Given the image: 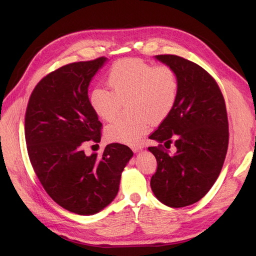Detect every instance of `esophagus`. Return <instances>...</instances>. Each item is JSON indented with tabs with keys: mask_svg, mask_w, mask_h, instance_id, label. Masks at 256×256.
<instances>
[{
	"mask_svg": "<svg viewBox=\"0 0 256 256\" xmlns=\"http://www.w3.org/2000/svg\"><path fill=\"white\" fill-rule=\"evenodd\" d=\"M132 150L135 152H140V150H143V146L142 145H134L132 147Z\"/></svg>",
	"mask_w": 256,
	"mask_h": 256,
	"instance_id": "obj_1",
	"label": "esophagus"
}]
</instances>
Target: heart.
<instances>
[{
    "label": "heart",
    "instance_id": "1",
    "mask_svg": "<svg viewBox=\"0 0 256 256\" xmlns=\"http://www.w3.org/2000/svg\"><path fill=\"white\" fill-rule=\"evenodd\" d=\"M110 90L94 88L90 104L96 115L108 122L120 113L122 102L130 100V119H119L106 128L111 141L134 145L150 130L154 121L165 119L176 106L178 78L170 66L147 63L141 59H124L109 70Z\"/></svg>",
    "mask_w": 256,
    "mask_h": 256
}]
</instances>
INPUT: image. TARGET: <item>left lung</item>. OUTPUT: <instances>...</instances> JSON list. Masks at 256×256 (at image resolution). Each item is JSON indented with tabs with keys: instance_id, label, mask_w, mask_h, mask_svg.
Segmentation results:
<instances>
[{
	"instance_id": "1",
	"label": "left lung",
	"mask_w": 256,
	"mask_h": 256,
	"mask_svg": "<svg viewBox=\"0 0 256 256\" xmlns=\"http://www.w3.org/2000/svg\"><path fill=\"white\" fill-rule=\"evenodd\" d=\"M156 59L176 72L178 94L171 113L150 137L160 143L148 147L158 164L150 186L165 206L184 208L206 196L221 172L230 136L226 106L216 80L202 67L176 55ZM173 138L177 152L170 155L164 147Z\"/></svg>"
}]
</instances>
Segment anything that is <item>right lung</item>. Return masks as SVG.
Here are the masks:
<instances>
[{
	"label": "right lung",
	"instance_id": "right-lung-1",
	"mask_svg": "<svg viewBox=\"0 0 256 256\" xmlns=\"http://www.w3.org/2000/svg\"><path fill=\"white\" fill-rule=\"evenodd\" d=\"M106 60L70 63L48 74L34 88L24 117L26 150L39 182L60 206L83 216L112 202L134 154L119 143L106 145L102 156L84 152L87 141H100L88 87Z\"/></svg>",
	"mask_w": 256,
	"mask_h": 256
}]
</instances>
